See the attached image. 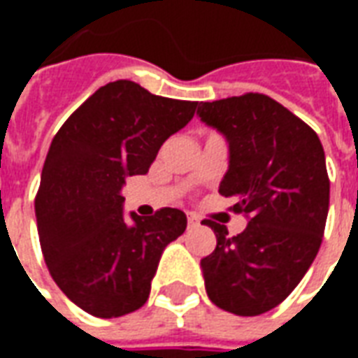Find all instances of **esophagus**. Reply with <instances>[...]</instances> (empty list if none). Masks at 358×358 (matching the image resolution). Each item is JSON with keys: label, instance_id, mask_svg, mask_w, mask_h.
Masks as SVG:
<instances>
[{"label": "esophagus", "instance_id": "esophagus-1", "mask_svg": "<svg viewBox=\"0 0 358 358\" xmlns=\"http://www.w3.org/2000/svg\"><path fill=\"white\" fill-rule=\"evenodd\" d=\"M187 226H189V228H195V226H199V218L195 217V215H187Z\"/></svg>", "mask_w": 358, "mask_h": 358}]
</instances>
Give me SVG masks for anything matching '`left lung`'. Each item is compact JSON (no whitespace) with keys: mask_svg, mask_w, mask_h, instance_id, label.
<instances>
[{"mask_svg":"<svg viewBox=\"0 0 358 358\" xmlns=\"http://www.w3.org/2000/svg\"><path fill=\"white\" fill-rule=\"evenodd\" d=\"M197 115L230 145L218 194L234 197L248 228L230 238L203 220L217 248L201 259L205 289L222 310L263 315L295 289L315 261L330 205L326 157L316 132L264 94L201 103Z\"/></svg>","mask_w":358,"mask_h":358,"instance_id":"1","label":"left lung"}]
</instances>
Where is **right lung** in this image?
<instances>
[{
    "label": "right lung",
    "instance_id": "right-lung-1",
    "mask_svg": "<svg viewBox=\"0 0 358 358\" xmlns=\"http://www.w3.org/2000/svg\"><path fill=\"white\" fill-rule=\"evenodd\" d=\"M197 101L149 94L132 80L90 95L51 141L36 194V220L51 278L97 318L134 313L148 301L164 248L184 234L186 215L122 213L128 176L145 174L166 138L194 118Z\"/></svg>",
    "mask_w": 358,
    "mask_h": 358
}]
</instances>
